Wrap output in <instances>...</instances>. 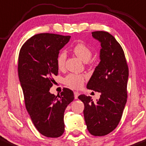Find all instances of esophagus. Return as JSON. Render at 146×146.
I'll use <instances>...</instances> for the list:
<instances>
[{
  "label": "esophagus",
  "instance_id": "esophagus-1",
  "mask_svg": "<svg viewBox=\"0 0 146 146\" xmlns=\"http://www.w3.org/2000/svg\"><path fill=\"white\" fill-rule=\"evenodd\" d=\"M74 98L77 99L78 96H79V93L76 92V91H74Z\"/></svg>",
  "mask_w": 146,
  "mask_h": 146
}]
</instances>
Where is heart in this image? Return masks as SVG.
<instances>
[{"label":"heart","mask_w":146,"mask_h":146,"mask_svg":"<svg viewBox=\"0 0 146 146\" xmlns=\"http://www.w3.org/2000/svg\"><path fill=\"white\" fill-rule=\"evenodd\" d=\"M73 52L78 58H80L84 62H88L92 56V50L84 42H79L76 43L73 47ZM66 58H67V53L65 51L62 50L59 52L57 57L56 62L58 67L60 70L64 68ZM85 79L86 76L83 74L70 73L64 77V82L66 85L71 88L79 89L82 88V86L84 85Z\"/></svg>","instance_id":"1"}]
</instances>
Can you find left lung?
Listing matches in <instances>:
<instances>
[{
	"label": "left lung",
	"instance_id": "obj_1",
	"mask_svg": "<svg viewBox=\"0 0 146 146\" xmlns=\"http://www.w3.org/2000/svg\"><path fill=\"white\" fill-rule=\"evenodd\" d=\"M92 36L100 42V62L87 84L88 89L100 93L96 103L91 97L80 95L84 115L91 134L103 136L119 124L127 100L129 67L122 48L108 32L97 31Z\"/></svg>",
	"mask_w": 146,
	"mask_h": 146
}]
</instances>
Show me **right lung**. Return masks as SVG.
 Masks as SVG:
<instances>
[{"label":"right lung","instance_id":"add662e5","mask_svg":"<svg viewBox=\"0 0 146 146\" xmlns=\"http://www.w3.org/2000/svg\"><path fill=\"white\" fill-rule=\"evenodd\" d=\"M70 36L43 33L28 39L21 48L18 75L25 106L33 124L43 136L58 138L64 133V112L73 101L74 93L63 88L60 95L49 92L58 74L56 60Z\"/></svg>","mask_w":146,"mask_h":146}]
</instances>
